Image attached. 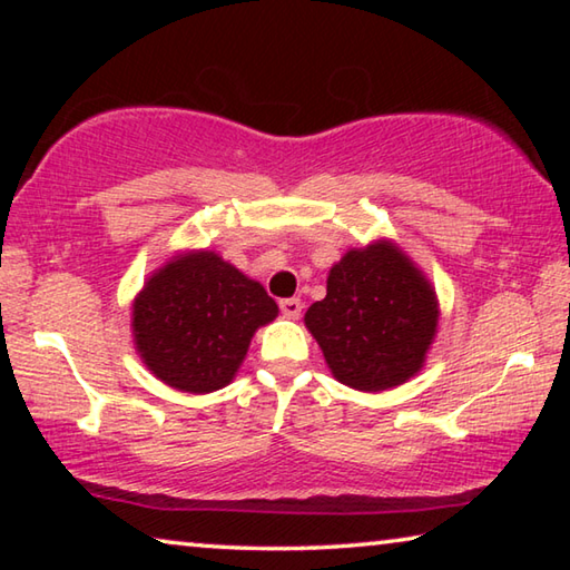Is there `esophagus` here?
I'll return each mask as SVG.
<instances>
[{
	"mask_svg": "<svg viewBox=\"0 0 570 570\" xmlns=\"http://www.w3.org/2000/svg\"><path fill=\"white\" fill-rule=\"evenodd\" d=\"M278 306H282V314L288 316V320H298V316H302V308H304L302 298H284Z\"/></svg>",
	"mask_w": 570,
	"mask_h": 570,
	"instance_id": "1",
	"label": "esophagus"
}]
</instances>
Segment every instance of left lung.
Segmentation results:
<instances>
[{
  "instance_id": "left-lung-1",
  "label": "left lung",
  "mask_w": 570,
  "mask_h": 570,
  "mask_svg": "<svg viewBox=\"0 0 570 570\" xmlns=\"http://www.w3.org/2000/svg\"><path fill=\"white\" fill-rule=\"evenodd\" d=\"M304 324L336 382L384 392L410 382L428 362L440 302L400 244L374 238L330 268L326 296L306 308Z\"/></svg>"
}]
</instances>
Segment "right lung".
Listing matches in <instances>:
<instances>
[{
	"instance_id": "1",
	"label": "right lung",
	"mask_w": 570,
	"mask_h": 570,
	"mask_svg": "<svg viewBox=\"0 0 570 570\" xmlns=\"http://www.w3.org/2000/svg\"><path fill=\"white\" fill-rule=\"evenodd\" d=\"M278 306L266 288L208 248L178 250L132 298V344L153 377L190 394L234 382L254 334Z\"/></svg>"
}]
</instances>
